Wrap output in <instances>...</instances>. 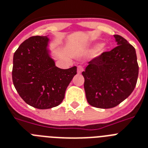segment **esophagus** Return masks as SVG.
Segmentation results:
<instances>
[{"label": "esophagus", "mask_w": 148, "mask_h": 148, "mask_svg": "<svg viewBox=\"0 0 148 148\" xmlns=\"http://www.w3.org/2000/svg\"><path fill=\"white\" fill-rule=\"evenodd\" d=\"M84 69H83V67L82 66H78V68H77V73H79V74H81L83 72Z\"/></svg>", "instance_id": "34e87169"}]
</instances>
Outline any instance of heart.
<instances>
[{
	"label": "heart",
	"mask_w": 148,
	"mask_h": 148,
	"mask_svg": "<svg viewBox=\"0 0 148 148\" xmlns=\"http://www.w3.org/2000/svg\"><path fill=\"white\" fill-rule=\"evenodd\" d=\"M107 45L106 44H101V45H99L98 47H97V51L99 52H104L107 50Z\"/></svg>",
	"instance_id": "obj_1"
}]
</instances>
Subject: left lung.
I'll list each match as a JSON object with an SVG mask.
<instances>
[{"instance_id": "1", "label": "left lung", "mask_w": 148, "mask_h": 148, "mask_svg": "<svg viewBox=\"0 0 148 148\" xmlns=\"http://www.w3.org/2000/svg\"><path fill=\"white\" fill-rule=\"evenodd\" d=\"M117 47L88 62L82 75L88 103L109 109L123 102L134 91L138 65L135 49L124 38L115 35Z\"/></svg>"}]
</instances>
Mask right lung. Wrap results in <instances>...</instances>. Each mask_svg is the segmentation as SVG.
<instances>
[{
  "mask_svg": "<svg viewBox=\"0 0 148 148\" xmlns=\"http://www.w3.org/2000/svg\"><path fill=\"white\" fill-rule=\"evenodd\" d=\"M50 41L47 36L29 38L13 55L14 87L25 103L37 109H50L60 104L77 73L75 66L67 69L56 66Z\"/></svg>",
  "mask_w": 148,
  "mask_h": 148,
  "instance_id": "1",
  "label": "right lung"
}]
</instances>
